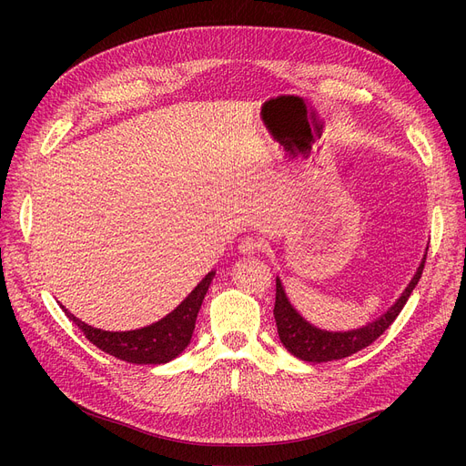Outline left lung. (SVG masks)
<instances>
[{
    "label": "left lung",
    "mask_w": 466,
    "mask_h": 466,
    "mask_svg": "<svg viewBox=\"0 0 466 466\" xmlns=\"http://www.w3.org/2000/svg\"><path fill=\"white\" fill-rule=\"evenodd\" d=\"M213 278L215 272H208L206 278H202V281L188 292L187 299L157 323L127 332H109L94 329L79 321L77 317L69 313L64 306L62 308L69 317V321L76 323L92 344L96 348H100L102 351L128 362L164 364L181 355L183 350L190 344L196 315H198V309Z\"/></svg>",
    "instance_id": "obj_1"
}]
</instances>
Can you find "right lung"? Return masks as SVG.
<instances>
[{
    "label": "right lung",
    "instance_id": "1",
    "mask_svg": "<svg viewBox=\"0 0 466 466\" xmlns=\"http://www.w3.org/2000/svg\"><path fill=\"white\" fill-rule=\"evenodd\" d=\"M423 268V266H421ZM421 268L418 274L413 276L411 283L408 289L402 292V297L399 302L390 308L381 319L366 325L357 330H348V332H329L313 327L308 323L304 317L290 306V302L285 299V292L281 287V281L276 279L278 283V297H276V323H278V332L279 339L283 341V346L302 360L308 362H327V360H336V359H344L350 357L366 346H370L376 338H380L385 329L395 321V317L400 313L402 306L406 304L411 289L418 283L421 276Z\"/></svg>",
    "mask_w": 466,
    "mask_h": 466
}]
</instances>
